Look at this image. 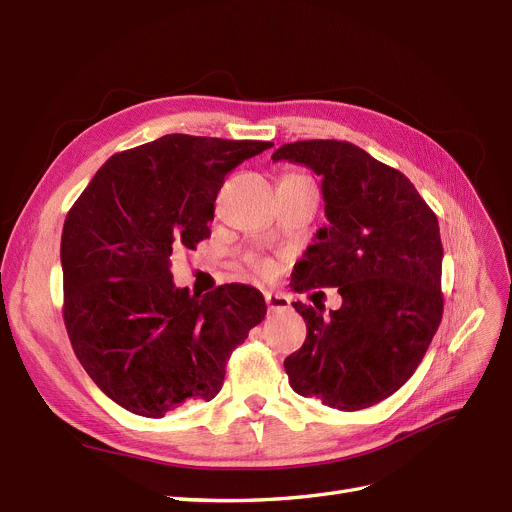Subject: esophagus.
<instances>
[{"instance_id":"obj_1","label":"esophagus","mask_w":512,"mask_h":512,"mask_svg":"<svg viewBox=\"0 0 512 512\" xmlns=\"http://www.w3.org/2000/svg\"><path fill=\"white\" fill-rule=\"evenodd\" d=\"M265 301L269 312H286V309H290V299L284 297V294L265 292Z\"/></svg>"}]
</instances>
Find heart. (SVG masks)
Returning <instances> with one entry per match:
<instances>
[{
    "instance_id": "b5f03b06",
    "label": "heart",
    "mask_w": 512,
    "mask_h": 512,
    "mask_svg": "<svg viewBox=\"0 0 512 512\" xmlns=\"http://www.w3.org/2000/svg\"><path fill=\"white\" fill-rule=\"evenodd\" d=\"M252 262H254V267H256L258 271H262V273H267V271L271 269V265H269V262H265V260H256V258H254Z\"/></svg>"
}]
</instances>
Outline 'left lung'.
I'll return each instance as SVG.
<instances>
[{
  "mask_svg": "<svg viewBox=\"0 0 512 512\" xmlns=\"http://www.w3.org/2000/svg\"><path fill=\"white\" fill-rule=\"evenodd\" d=\"M273 162L322 177L329 224L294 267L297 292L339 288L342 307L307 322L301 350L284 361L294 393L337 410H363L414 374L442 320V241L436 213L399 170L346 141L282 145Z\"/></svg>",
  "mask_w": 512,
  "mask_h": 512,
  "instance_id": "1",
  "label": "left lung"
}]
</instances>
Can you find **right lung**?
I'll return each instance as SVG.
<instances>
[{
    "mask_svg": "<svg viewBox=\"0 0 512 512\" xmlns=\"http://www.w3.org/2000/svg\"><path fill=\"white\" fill-rule=\"evenodd\" d=\"M273 143L166 134L115 153L66 215L64 322L115 404L162 418L220 393L232 350L265 320L262 294L177 288L170 258L207 239L224 177Z\"/></svg>",
    "mask_w": 512,
    "mask_h": 512,
    "instance_id": "right-lung-1",
    "label": "right lung"
}]
</instances>
